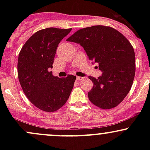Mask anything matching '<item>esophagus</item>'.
<instances>
[{"mask_svg":"<svg viewBox=\"0 0 150 150\" xmlns=\"http://www.w3.org/2000/svg\"><path fill=\"white\" fill-rule=\"evenodd\" d=\"M84 78H83V77H79V76H77L76 77V80L77 81H81V80L83 79Z\"/></svg>","mask_w":150,"mask_h":150,"instance_id":"esophagus-1","label":"esophagus"}]
</instances>
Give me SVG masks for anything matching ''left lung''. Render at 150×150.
I'll use <instances>...</instances> for the list:
<instances>
[{
  "label": "left lung",
  "mask_w": 150,
  "mask_h": 150,
  "mask_svg": "<svg viewBox=\"0 0 150 150\" xmlns=\"http://www.w3.org/2000/svg\"><path fill=\"white\" fill-rule=\"evenodd\" d=\"M67 41L79 43L102 75L89 76L93 88L89 100L99 108L109 110L118 105L132 86L136 71L135 53L126 38L115 29L96 25L75 32Z\"/></svg>",
  "instance_id": "obj_1"
}]
</instances>
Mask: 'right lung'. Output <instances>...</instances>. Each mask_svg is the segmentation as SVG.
<instances>
[{"instance_id":"add662e5","label":"right lung","mask_w":150,"mask_h":150,"mask_svg":"<svg viewBox=\"0 0 150 150\" xmlns=\"http://www.w3.org/2000/svg\"><path fill=\"white\" fill-rule=\"evenodd\" d=\"M72 29L40 30L27 40L18 57V78L24 93L36 107L54 112L66 103L76 77L54 76L52 68L59 43Z\"/></svg>"}]
</instances>
